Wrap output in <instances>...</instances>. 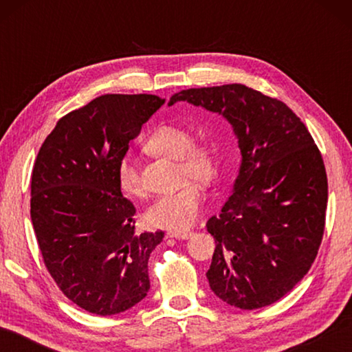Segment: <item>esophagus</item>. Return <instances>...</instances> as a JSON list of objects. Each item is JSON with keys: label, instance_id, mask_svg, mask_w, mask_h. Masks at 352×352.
I'll return each mask as SVG.
<instances>
[{"label": "esophagus", "instance_id": "obj_1", "mask_svg": "<svg viewBox=\"0 0 352 352\" xmlns=\"http://www.w3.org/2000/svg\"><path fill=\"white\" fill-rule=\"evenodd\" d=\"M192 236V231L189 230H175V231H168V237H174V239H188V237Z\"/></svg>", "mask_w": 352, "mask_h": 352}]
</instances>
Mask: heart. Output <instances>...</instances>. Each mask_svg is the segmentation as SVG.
<instances>
[{
  "instance_id": "b5f03b06",
  "label": "heart",
  "mask_w": 352,
  "mask_h": 352,
  "mask_svg": "<svg viewBox=\"0 0 352 352\" xmlns=\"http://www.w3.org/2000/svg\"><path fill=\"white\" fill-rule=\"evenodd\" d=\"M147 152L177 158L183 180L194 178L210 183L217 174L219 152L212 141L192 140V133L182 124H162L153 129L144 142ZM116 182L119 189L130 197L142 194V182L135 163L124 157L116 164ZM204 192L192 182L158 197L146 210L147 223L160 228H186L199 216Z\"/></svg>"
}]
</instances>
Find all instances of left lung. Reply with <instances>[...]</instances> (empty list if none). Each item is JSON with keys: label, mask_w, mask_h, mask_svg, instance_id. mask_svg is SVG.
Masks as SVG:
<instances>
[{"label": "left lung", "mask_w": 352, "mask_h": 352, "mask_svg": "<svg viewBox=\"0 0 352 352\" xmlns=\"http://www.w3.org/2000/svg\"><path fill=\"white\" fill-rule=\"evenodd\" d=\"M228 119L242 164L234 192L206 222L216 239L206 278L226 305L270 306L305 278L324 233L327 177L317 144L281 100L241 83L170 98Z\"/></svg>", "instance_id": "8db88e82"}]
</instances>
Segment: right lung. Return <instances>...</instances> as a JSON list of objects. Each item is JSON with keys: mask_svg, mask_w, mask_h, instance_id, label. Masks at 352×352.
<instances>
[{"mask_svg": "<svg viewBox=\"0 0 352 352\" xmlns=\"http://www.w3.org/2000/svg\"><path fill=\"white\" fill-rule=\"evenodd\" d=\"M164 104L153 94H104L57 121L35 158L31 219L46 270L83 311L115 315L151 289L147 262L162 230L135 233L116 164Z\"/></svg>", "mask_w": 352, "mask_h": 352, "instance_id": "1", "label": "right lung"}]
</instances>
